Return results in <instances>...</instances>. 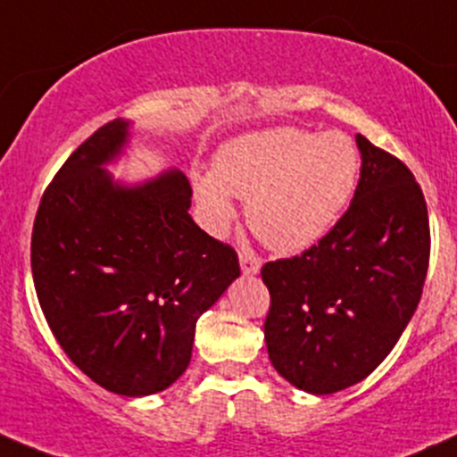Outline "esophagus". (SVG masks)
Masks as SVG:
<instances>
[{
	"label": "esophagus",
	"mask_w": 457,
	"mask_h": 457,
	"mask_svg": "<svg viewBox=\"0 0 457 457\" xmlns=\"http://www.w3.org/2000/svg\"><path fill=\"white\" fill-rule=\"evenodd\" d=\"M238 261H241V270H243V274H245V276L256 274V271L261 270V262H262L261 256H258L256 252L245 250V247L238 252Z\"/></svg>",
	"instance_id": "esophagus-1"
}]
</instances>
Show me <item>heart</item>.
<instances>
[{"label":"heart","mask_w":457,"mask_h":457,"mask_svg":"<svg viewBox=\"0 0 457 457\" xmlns=\"http://www.w3.org/2000/svg\"><path fill=\"white\" fill-rule=\"evenodd\" d=\"M361 154L349 137L274 128L241 137L220 150L216 174L196 192L212 223L234 214L232 195L247 201L254 234L276 252H301L320 241L356 192Z\"/></svg>","instance_id":"obj_1"}]
</instances>
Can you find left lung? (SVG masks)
Listing matches in <instances>:
<instances>
[{"label": "left lung", "instance_id": "obj_1", "mask_svg": "<svg viewBox=\"0 0 457 457\" xmlns=\"http://www.w3.org/2000/svg\"><path fill=\"white\" fill-rule=\"evenodd\" d=\"M361 179L345 214L310 250L262 265L265 343L303 391L336 394L380 365L425 287L431 232L411 170L362 135Z\"/></svg>", "mask_w": 457, "mask_h": 457}]
</instances>
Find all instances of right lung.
Here are the masks:
<instances>
[{"mask_svg":"<svg viewBox=\"0 0 457 457\" xmlns=\"http://www.w3.org/2000/svg\"><path fill=\"white\" fill-rule=\"evenodd\" d=\"M126 137V121H108L59 168L32 225L30 265L59 347L96 385L135 398L187 370L196 320L241 267L187 214L186 174L112 186L101 165Z\"/></svg>","mask_w":457,"mask_h":457,"instance_id":"right-lung-1","label":"right lung"}]
</instances>
